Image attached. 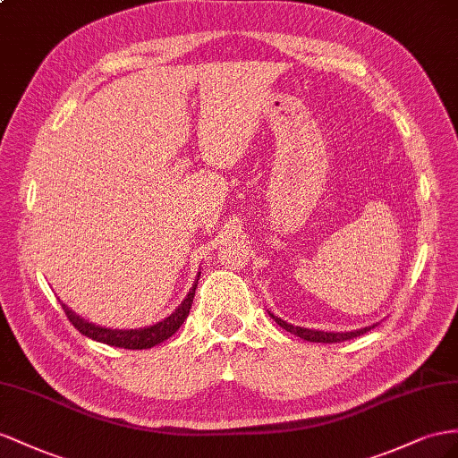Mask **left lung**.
Listing matches in <instances>:
<instances>
[{
  "label": "left lung",
  "mask_w": 458,
  "mask_h": 458,
  "mask_svg": "<svg viewBox=\"0 0 458 458\" xmlns=\"http://www.w3.org/2000/svg\"><path fill=\"white\" fill-rule=\"evenodd\" d=\"M268 315H271V318L276 321V325L283 327V329H286L288 333L296 335V336L303 338V341H310V343H327V344H331V343H344V341H350V338H356V336H360V335H363V333L371 331L373 327H375V325L363 327V329L350 331V333H323V331L303 329V327H294V325H290V323L283 321L280 318H276V315H273V313H268Z\"/></svg>",
  "instance_id": "1"
}]
</instances>
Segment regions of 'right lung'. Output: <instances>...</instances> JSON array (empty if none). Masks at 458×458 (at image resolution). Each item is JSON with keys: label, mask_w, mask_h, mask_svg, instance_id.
I'll use <instances>...</instances> for the list:
<instances>
[{"label": "right lung", "mask_w": 458, "mask_h": 458, "mask_svg": "<svg viewBox=\"0 0 458 458\" xmlns=\"http://www.w3.org/2000/svg\"><path fill=\"white\" fill-rule=\"evenodd\" d=\"M195 288H197V283L190 290L187 298L180 303V308L175 310L170 315V318H166L164 321L152 325V327H147V329H135V331L133 329L131 331L104 329V327L92 325L85 319H81L79 315H75L72 310L65 308L64 303H62V308L67 315L69 323H72L81 335L92 338V341H98V343L110 344V346H117V348H127V350H143V348H152V346L160 344L162 341H166V338H170L175 331L180 329L187 315H190L193 296H195Z\"/></svg>", "instance_id": "right-lung-1"}]
</instances>
